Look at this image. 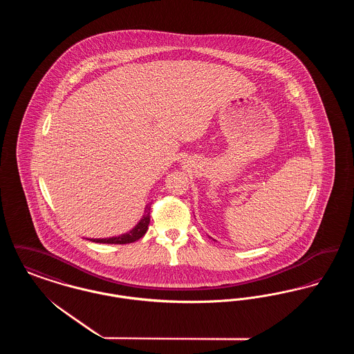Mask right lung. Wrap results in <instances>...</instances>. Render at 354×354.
I'll use <instances>...</instances> for the list:
<instances>
[{
    "instance_id": "1",
    "label": "right lung",
    "mask_w": 354,
    "mask_h": 354,
    "mask_svg": "<svg viewBox=\"0 0 354 354\" xmlns=\"http://www.w3.org/2000/svg\"><path fill=\"white\" fill-rule=\"evenodd\" d=\"M150 204L146 205L145 208V214L142 216V219L139 220V223L135 225L131 231H129L127 234H123L120 236H113V237H107V239H91V241L94 243H103V244H129V243H134L136 240H139L142 236L147 232L149 230V224H150Z\"/></svg>"
}]
</instances>
